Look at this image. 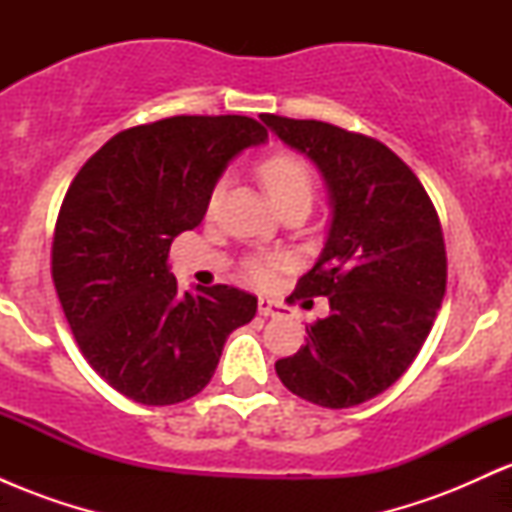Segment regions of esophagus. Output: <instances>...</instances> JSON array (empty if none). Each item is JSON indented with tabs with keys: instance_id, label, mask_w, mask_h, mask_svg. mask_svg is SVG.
Masks as SVG:
<instances>
[{
	"instance_id": "34e87169",
	"label": "esophagus",
	"mask_w": 512,
	"mask_h": 512,
	"mask_svg": "<svg viewBox=\"0 0 512 512\" xmlns=\"http://www.w3.org/2000/svg\"><path fill=\"white\" fill-rule=\"evenodd\" d=\"M257 308H260V315H264V317H274L281 313V305L276 301H269V298H260Z\"/></svg>"
}]
</instances>
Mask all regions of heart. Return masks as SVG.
I'll return each instance as SVG.
<instances>
[{"label": "heart", "mask_w": 512, "mask_h": 512, "mask_svg": "<svg viewBox=\"0 0 512 512\" xmlns=\"http://www.w3.org/2000/svg\"><path fill=\"white\" fill-rule=\"evenodd\" d=\"M260 180L264 190H267V195L272 197L276 209L293 202L310 204V199H313V173H310V168L305 166L301 158L293 154H274L264 158L260 163ZM221 190L223 182H216L214 190H211L209 195V207H216ZM286 262H289L286 255L250 257V260L245 262V269H248L252 281L264 284V281L272 276V269L281 267V264Z\"/></svg>", "instance_id": "1"}]
</instances>
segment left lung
<instances>
[{
	"label": "left lung",
	"instance_id": "1",
	"mask_svg": "<svg viewBox=\"0 0 512 512\" xmlns=\"http://www.w3.org/2000/svg\"><path fill=\"white\" fill-rule=\"evenodd\" d=\"M325 178L332 221L293 298L327 296L308 344L276 361L293 395L327 409L378 397L424 346L448 279L443 228L424 185L378 139L317 120L260 115Z\"/></svg>",
	"mask_w": 512,
	"mask_h": 512
}]
</instances>
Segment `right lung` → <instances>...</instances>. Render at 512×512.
Here are the masks:
<instances>
[{
	"label": "right lung",
	"mask_w": 512,
	"mask_h": 512,
	"mask_svg": "<svg viewBox=\"0 0 512 512\" xmlns=\"http://www.w3.org/2000/svg\"><path fill=\"white\" fill-rule=\"evenodd\" d=\"M267 142L245 115H178L115 134L76 173L52 238V281L88 366L149 407L195 397L228 334L257 313L233 286L178 291L170 243L207 214L231 158Z\"/></svg>",
	"instance_id": "add662e5"
}]
</instances>
